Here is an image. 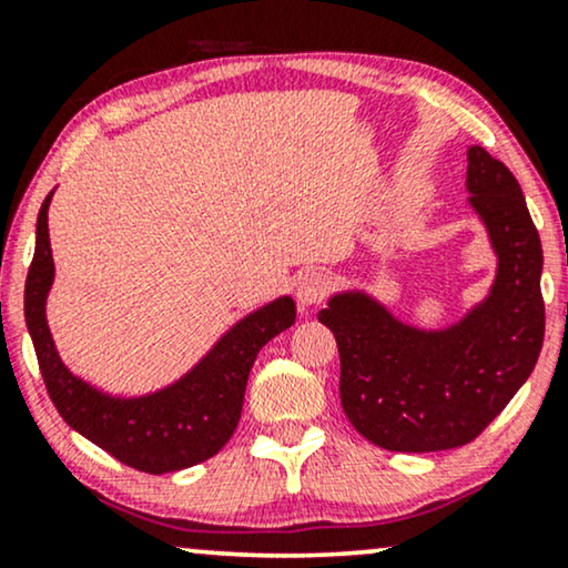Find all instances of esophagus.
Segmentation results:
<instances>
[{
    "label": "esophagus",
    "instance_id": "esophagus-1",
    "mask_svg": "<svg viewBox=\"0 0 568 568\" xmlns=\"http://www.w3.org/2000/svg\"><path fill=\"white\" fill-rule=\"evenodd\" d=\"M331 292V278L323 271H307L297 282V302L302 307H313L323 302L325 294Z\"/></svg>",
    "mask_w": 568,
    "mask_h": 568
}]
</instances>
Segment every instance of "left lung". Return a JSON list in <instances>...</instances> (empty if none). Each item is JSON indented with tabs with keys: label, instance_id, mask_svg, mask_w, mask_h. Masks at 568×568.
I'll return each instance as SVG.
<instances>
[{
	"label": "left lung",
	"instance_id": "8db88e82",
	"mask_svg": "<svg viewBox=\"0 0 568 568\" xmlns=\"http://www.w3.org/2000/svg\"><path fill=\"white\" fill-rule=\"evenodd\" d=\"M468 191L499 268L488 297L460 323L410 328L364 292L336 294L317 313L338 344L346 418L393 453L468 445L515 398L540 356L542 247L523 189L504 162L470 146Z\"/></svg>",
	"mask_w": 568,
	"mask_h": 568
}]
</instances>
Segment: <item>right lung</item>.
I'll return each instance as SVG.
<instances>
[{
    "mask_svg": "<svg viewBox=\"0 0 568 568\" xmlns=\"http://www.w3.org/2000/svg\"><path fill=\"white\" fill-rule=\"evenodd\" d=\"M51 196L53 191L38 212L36 253L26 278V323L53 406L74 432L129 468L160 476L209 460L235 432L255 356L294 323L292 297L268 302L232 325L189 375L165 390L142 398L100 393L64 367L45 323V297L53 282Z\"/></svg>",
    "mask_w": 568,
    "mask_h": 568,
    "instance_id": "1",
    "label": "right lung"
}]
</instances>
